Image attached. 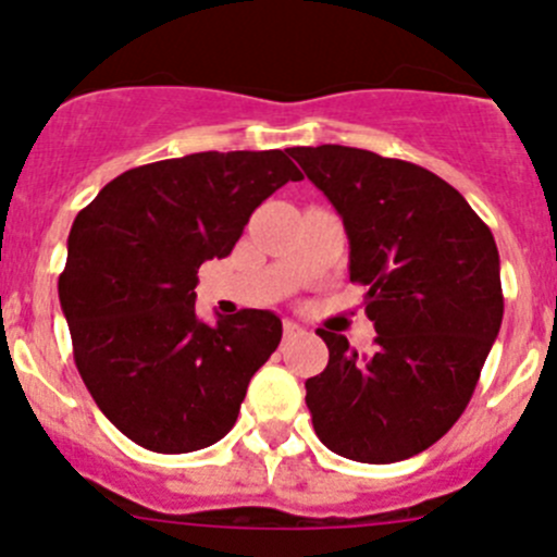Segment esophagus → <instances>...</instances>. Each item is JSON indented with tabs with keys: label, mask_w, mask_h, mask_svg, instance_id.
<instances>
[{
	"label": "esophagus",
	"mask_w": 557,
	"mask_h": 557,
	"mask_svg": "<svg viewBox=\"0 0 557 557\" xmlns=\"http://www.w3.org/2000/svg\"><path fill=\"white\" fill-rule=\"evenodd\" d=\"M283 332H285V337H288V341H290V337H296V335H302V326H299V324H296V321H285V324H283Z\"/></svg>",
	"instance_id": "34e87169"
}]
</instances>
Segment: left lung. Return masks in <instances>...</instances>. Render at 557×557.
<instances>
[{
	"label": "left lung",
	"instance_id": "left-lung-1",
	"mask_svg": "<svg viewBox=\"0 0 557 557\" xmlns=\"http://www.w3.org/2000/svg\"><path fill=\"white\" fill-rule=\"evenodd\" d=\"M349 236V277L368 285L371 355L319 330L330 362L308 379L310 414L337 456L393 465L448 434L470 404L503 321L492 231L440 175L346 145L290 150Z\"/></svg>",
	"mask_w": 557,
	"mask_h": 557
}]
</instances>
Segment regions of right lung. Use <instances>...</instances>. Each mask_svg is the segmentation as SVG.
I'll use <instances>...</instances> for the list:
<instances>
[{
  "label": "right lung",
  "mask_w": 557,
  "mask_h": 557,
  "mask_svg": "<svg viewBox=\"0 0 557 557\" xmlns=\"http://www.w3.org/2000/svg\"><path fill=\"white\" fill-rule=\"evenodd\" d=\"M302 181L283 150H206L109 181L67 236L60 305L92 401L128 440L191 454L233 429L283 321L195 313L200 263L236 247L252 211Z\"/></svg>",
  "instance_id": "right-lung-1"
}]
</instances>
